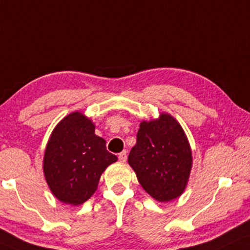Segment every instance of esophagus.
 <instances>
[{
    "label": "esophagus",
    "instance_id": "1",
    "mask_svg": "<svg viewBox=\"0 0 250 250\" xmlns=\"http://www.w3.org/2000/svg\"><path fill=\"white\" fill-rule=\"evenodd\" d=\"M118 159H119L120 161H122V162H125L126 160H127V153H126L125 150H124V152L119 153V155H118Z\"/></svg>",
    "mask_w": 250,
    "mask_h": 250
}]
</instances>
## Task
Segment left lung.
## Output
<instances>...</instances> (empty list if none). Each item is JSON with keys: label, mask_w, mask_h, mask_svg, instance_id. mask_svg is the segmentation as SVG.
<instances>
[{"label": "left lung", "mask_w": 250, "mask_h": 250, "mask_svg": "<svg viewBox=\"0 0 250 250\" xmlns=\"http://www.w3.org/2000/svg\"><path fill=\"white\" fill-rule=\"evenodd\" d=\"M128 163L146 192L159 202L177 198L186 189L192 155L181 125L163 113L161 118L143 122Z\"/></svg>", "instance_id": "1"}]
</instances>
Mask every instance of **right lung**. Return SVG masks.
Listing matches in <instances>:
<instances>
[{
  "instance_id": "1",
  "label": "right lung",
  "mask_w": 250,
  "mask_h": 250,
  "mask_svg": "<svg viewBox=\"0 0 250 250\" xmlns=\"http://www.w3.org/2000/svg\"><path fill=\"white\" fill-rule=\"evenodd\" d=\"M117 161L105 140L95 134L90 119L73 112L52 132L44 156V174L53 195L62 203L79 205L97 189L102 172Z\"/></svg>"
}]
</instances>
